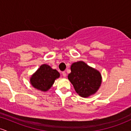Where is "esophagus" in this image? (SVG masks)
Segmentation results:
<instances>
[{"label":"esophagus","mask_w":131,"mask_h":131,"mask_svg":"<svg viewBox=\"0 0 131 131\" xmlns=\"http://www.w3.org/2000/svg\"><path fill=\"white\" fill-rule=\"evenodd\" d=\"M62 75L63 77H66V76H67V74H66V72L65 71H63L62 72Z\"/></svg>","instance_id":"esophagus-1"}]
</instances>
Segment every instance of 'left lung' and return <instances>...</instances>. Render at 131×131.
Masks as SVG:
<instances>
[{
	"label": "left lung",
	"mask_w": 131,
	"mask_h": 131,
	"mask_svg": "<svg viewBox=\"0 0 131 131\" xmlns=\"http://www.w3.org/2000/svg\"><path fill=\"white\" fill-rule=\"evenodd\" d=\"M71 71L68 78L79 95L88 97L97 91L102 82L101 74L98 71L83 61L72 64Z\"/></svg>",
	"instance_id": "obj_1"
}]
</instances>
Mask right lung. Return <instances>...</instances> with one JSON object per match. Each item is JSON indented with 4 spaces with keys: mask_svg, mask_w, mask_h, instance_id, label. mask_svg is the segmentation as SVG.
Here are the masks:
<instances>
[{
    "mask_svg": "<svg viewBox=\"0 0 131 131\" xmlns=\"http://www.w3.org/2000/svg\"><path fill=\"white\" fill-rule=\"evenodd\" d=\"M60 76L56 70L47 64H42L31 78V83L34 88L41 91H47L52 87L55 79Z\"/></svg>",
    "mask_w": 131,
    "mask_h": 131,
    "instance_id": "1",
    "label": "right lung"
}]
</instances>
